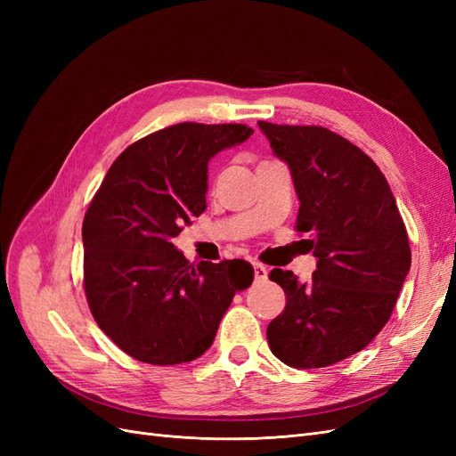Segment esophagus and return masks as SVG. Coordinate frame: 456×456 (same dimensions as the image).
I'll return each mask as SVG.
<instances>
[{"mask_svg": "<svg viewBox=\"0 0 456 456\" xmlns=\"http://www.w3.org/2000/svg\"><path fill=\"white\" fill-rule=\"evenodd\" d=\"M253 270H255V280L256 281H266L268 280V268L260 262H253Z\"/></svg>", "mask_w": 456, "mask_h": 456, "instance_id": "34e87169", "label": "esophagus"}]
</instances>
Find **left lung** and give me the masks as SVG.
Instances as JSON below:
<instances>
[{"mask_svg":"<svg viewBox=\"0 0 456 456\" xmlns=\"http://www.w3.org/2000/svg\"><path fill=\"white\" fill-rule=\"evenodd\" d=\"M293 175L317 268L306 283L273 268L285 310L270 322L272 354L295 369H320L363 350L390 320L411 268L403 218L384 175L365 151L320 126L258 121Z\"/></svg>","mask_w":456,"mask_h":456,"instance_id":"left-lung-1","label":"left lung"}]
</instances>
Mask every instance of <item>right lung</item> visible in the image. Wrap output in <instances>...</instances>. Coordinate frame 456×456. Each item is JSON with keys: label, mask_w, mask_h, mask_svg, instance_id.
Returning <instances> with one entry per match:
<instances>
[{"label": "right lung", "mask_w": 456, "mask_h": 456, "mask_svg": "<svg viewBox=\"0 0 456 456\" xmlns=\"http://www.w3.org/2000/svg\"><path fill=\"white\" fill-rule=\"evenodd\" d=\"M241 123H176L133 142L108 169L84 218V289L94 322L151 365L196 360L211 346L236 291L253 283L245 260L194 266L173 238L205 211L207 163L241 144Z\"/></svg>", "instance_id": "obj_1"}]
</instances>
